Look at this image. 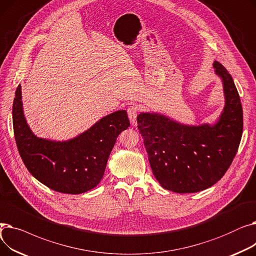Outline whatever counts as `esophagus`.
I'll return each instance as SVG.
<instances>
[{"label":"esophagus","mask_w":256,"mask_h":256,"mask_svg":"<svg viewBox=\"0 0 256 256\" xmlns=\"http://www.w3.org/2000/svg\"><path fill=\"white\" fill-rule=\"evenodd\" d=\"M128 115L130 120L132 126H137V116H138V106H130L128 108Z\"/></svg>","instance_id":"esophagus-1"}]
</instances>
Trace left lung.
<instances>
[{
    "label": "left lung",
    "mask_w": 256,
    "mask_h": 256,
    "mask_svg": "<svg viewBox=\"0 0 256 256\" xmlns=\"http://www.w3.org/2000/svg\"><path fill=\"white\" fill-rule=\"evenodd\" d=\"M225 106L216 124L186 126L158 113H141L138 128L152 173L164 189L196 193L220 180L232 163L243 132V110L230 74L218 61Z\"/></svg>",
    "instance_id": "left-lung-1"
}]
</instances>
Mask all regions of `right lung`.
<instances>
[{"mask_svg":"<svg viewBox=\"0 0 256 256\" xmlns=\"http://www.w3.org/2000/svg\"><path fill=\"white\" fill-rule=\"evenodd\" d=\"M12 120L26 169L50 189L66 194L85 193L100 184L117 137L130 126L126 111L119 110L74 139L60 142L38 138L24 116L20 85L13 100Z\"/></svg>","mask_w":256,"mask_h":256,"instance_id":"right-lung-1","label":"right lung"}]
</instances>
